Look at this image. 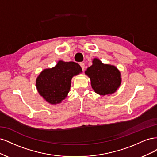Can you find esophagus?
<instances>
[{
  "label": "esophagus",
  "instance_id": "1",
  "mask_svg": "<svg viewBox=\"0 0 157 157\" xmlns=\"http://www.w3.org/2000/svg\"><path fill=\"white\" fill-rule=\"evenodd\" d=\"M80 67H82V70L84 71V67H85V65H84V63H83V62H81V63H80Z\"/></svg>",
  "mask_w": 157,
  "mask_h": 157
}]
</instances>
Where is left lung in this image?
Segmentation results:
<instances>
[{"label": "left lung", "instance_id": "1", "mask_svg": "<svg viewBox=\"0 0 157 157\" xmlns=\"http://www.w3.org/2000/svg\"><path fill=\"white\" fill-rule=\"evenodd\" d=\"M90 78L91 86L98 94L106 96L113 94L120 87L121 73L115 65L104 64L98 58H94L92 65L85 71Z\"/></svg>", "mask_w": 157, "mask_h": 157}]
</instances>
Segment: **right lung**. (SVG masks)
<instances>
[{"instance_id": "obj_1", "label": "right lung", "mask_w": 157, "mask_h": 157, "mask_svg": "<svg viewBox=\"0 0 157 157\" xmlns=\"http://www.w3.org/2000/svg\"><path fill=\"white\" fill-rule=\"evenodd\" d=\"M82 72L78 63L59 60L54 67L44 69L38 76L37 91L51 105L61 103L69 92L71 79Z\"/></svg>"}]
</instances>
